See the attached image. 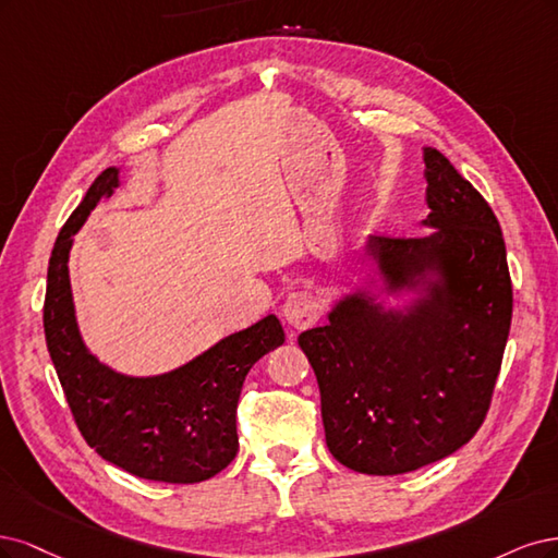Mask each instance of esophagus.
<instances>
[{
    "label": "esophagus",
    "instance_id": "34e87169",
    "mask_svg": "<svg viewBox=\"0 0 558 558\" xmlns=\"http://www.w3.org/2000/svg\"><path fill=\"white\" fill-rule=\"evenodd\" d=\"M282 315L287 319V325L294 329L311 327L319 315L317 299L311 292H292L282 305Z\"/></svg>",
    "mask_w": 558,
    "mask_h": 558
}]
</instances>
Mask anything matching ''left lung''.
<instances>
[{
	"label": "left lung",
	"mask_w": 558,
	"mask_h": 558,
	"mask_svg": "<svg viewBox=\"0 0 558 558\" xmlns=\"http://www.w3.org/2000/svg\"><path fill=\"white\" fill-rule=\"evenodd\" d=\"M424 178L422 225L434 231L368 233L362 282L333 301L325 327L299 336L329 452L366 475L417 471L469 442L510 333L512 282L494 210L430 146Z\"/></svg>",
	"instance_id": "1"
}]
</instances>
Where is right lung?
I'll use <instances>...</instances> for the list:
<instances>
[{
  "mask_svg": "<svg viewBox=\"0 0 558 558\" xmlns=\"http://www.w3.org/2000/svg\"><path fill=\"white\" fill-rule=\"evenodd\" d=\"M120 167L95 178L52 247L44 303L48 352L81 434L101 459L143 480L204 482L236 457V405L245 375L284 343V331L276 315H266L157 375L120 373L99 362L78 329L69 253L89 213L120 187Z\"/></svg>",
  "mask_w": 558,
  "mask_h": 558,
  "instance_id": "add662e5",
  "label": "right lung"
}]
</instances>
